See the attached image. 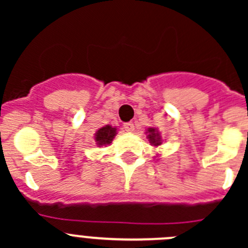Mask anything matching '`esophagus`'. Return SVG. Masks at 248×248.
I'll return each instance as SVG.
<instances>
[{"label": "esophagus", "mask_w": 248, "mask_h": 248, "mask_svg": "<svg viewBox=\"0 0 248 248\" xmlns=\"http://www.w3.org/2000/svg\"><path fill=\"white\" fill-rule=\"evenodd\" d=\"M124 128L126 129L127 132H133L134 131V124L132 122H127V124H124Z\"/></svg>", "instance_id": "34e87169"}]
</instances>
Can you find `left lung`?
<instances>
[{"instance_id":"1","label":"left lung","mask_w":248,"mask_h":248,"mask_svg":"<svg viewBox=\"0 0 248 248\" xmlns=\"http://www.w3.org/2000/svg\"><path fill=\"white\" fill-rule=\"evenodd\" d=\"M147 133H149L147 138H149L150 142H152L155 146H158V145L162 144L161 136H159L158 131H156L155 128H149V129H147Z\"/></svg>"}]
</instances>
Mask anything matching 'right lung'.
<instances>
[{
  "label": "right lung",
  "mask_w": 248,
  "mask_h": 248,
  "mask_svg": "<svg viewBox=\"0 0 248 248\" xmlns=\"http://www.w3.org/2000/svg\"><path fill=\"white\" fill-rule=\"evenodd\" d=\"M115 136H116V128L107 124L106 127H102V128H99L97 131L94 140H96L97 145L102 146V145L110 144L112 141V139L115 138Z\"/></svg>",
  "instance_id": "1"
}]
</instances>
